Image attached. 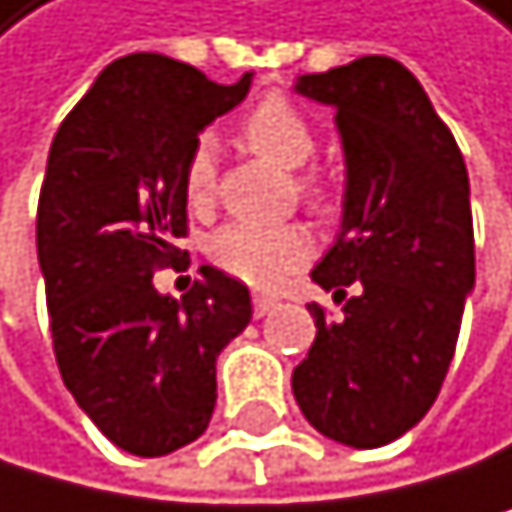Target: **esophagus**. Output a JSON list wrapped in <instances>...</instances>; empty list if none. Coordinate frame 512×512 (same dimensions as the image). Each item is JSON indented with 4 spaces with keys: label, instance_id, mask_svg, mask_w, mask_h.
<instances>
[{
    "label": "esophagus",
    "instance_id": "obj_1",
    "mask_svg": "<svg viewBox=\"0 0 512 512\" xmlns=\"http://www.w3.org/2000/svg\"><path fill=\"white\" fill-rule=\"evenodd\" d=\"M251 306H254V315L264 318V315L274 312V309L280 306V302H277L274 296H267V293H254V296H251Z\"/></svg>",
    "mask_w": 512,
    "mask_h": 512
}]
</instances>
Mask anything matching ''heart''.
I'll return each instance as SVG.
<instances>
[{
	"label": "heart",
	"mask_w": 512,
	"mask_h": 512,
	"mask_svg": "<svg viewBox=\"0 0 512 512\" xmlns=\"http://www.w3.org/2000/svg\"><path fill=\"white\" fill-rule=\"evenodd\" d=\"M245 143L264 155L267 162L280 168H302L315 155V127L309 117L286 95H264L242 120ZM296 197L318 216H331L337 210L334 184L318 175V171H299L293 178ZM216 191V165L213 146L200 139L184 162V197L191 206L203 210L210 206ZM210 261L235 280L248 286H277L290 277L299 264L309 261L312 235L299 222H283V226H258V222H229L210 235L206 245Z\"/></svg>",
	"instance_id": "heart-1"
}]
</instances>
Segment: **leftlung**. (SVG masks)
I'll use <instances>...</instances> for the list:
<instances>
[{
  "mask_svg": "<svg viewBox=\"0 0 512 512\" xmlns=\"http://www.w3.org/2000/svg\"><path fill=\"white\" fill-rule=\"evenodd\" d=\"M296 92L337 107L347 194L341 235L312 270L344 309L331 318L309 306L318 331L293 369V395L328 440L376 449L430 411L456 353L475 286L468 171L427 92L392 56L302 76Z\"/></svg>",
  "mask_w": 512,
  "mask_h": 512,
  "instance_id": "8db88e82",
  "label": "left lung"
}]
</instances>
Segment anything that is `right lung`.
Masks as SVG:
<instances>
[{
	"mask_svg": "<svg viewBox=\"0 0 512 512\" xmlns=\"http://www.w3.org/2000/svg\"><path fill=\"white\" fill-rule=\"evenodd\" d=\"M162 53L107 66L53 136L37 203L60 376L95 427L133 456L194 443L216 408V357L251 321L248 286L203 264L178 299L155 270L187 251L184 162L200 130L248 95Z\"/></svg>",
	"mask_w": 512,
	"mask_h": 512,
	"instance_id": "1",
	"label": "right lung"
}]
</instances>
